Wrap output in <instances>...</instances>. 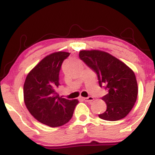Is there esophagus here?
<instances>
[{
  "label": "esophagus",
  "mask_w": 155,
  "mask_h": 155,
  "mask_svg": "<svg viewBox=\"0 0 155 155\" xmlns=\"http://www.w3.org/2000/svg\"><path fill=\"white\" fill-rule=\"evenodd\" d=\"M83 100L85 102H91L94 101V97H83Z\"/></svg>",
  "instance_id": "esophagus-1"
}]
</instances>
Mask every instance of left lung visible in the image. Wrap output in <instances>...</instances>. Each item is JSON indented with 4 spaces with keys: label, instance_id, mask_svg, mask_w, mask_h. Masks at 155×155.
Segmentation results:
<instances>
[{
    "label": "left lung",
    "instance_id": "obj_1",
    "mask_svg": "<svg viewBox=\"0 0 155 155\" xmlns=\"http://www.w3.org/2000/svg\"><path fill=\"white\" fill-rule=\"evenodd\" d=\"M79 58L97 75L100 86L108 94L102 97L107 110L99 117L106 121H118L127 116L134 107L138 86L134 71L112 54L100 50H82Z\"/></svg>",
    "mask_w": 155,
    "mask_h": 155
}]
</instances>
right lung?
<instances>
[{
	"label": "right lung",
	"mask_w": 155,
	"mask_h": 155,
	"mask_svg": "<svg viewBox=\"0 0 155 155\" xmlns=\"http://www.w3.org/2000/svg\"><path fill=\"white\" fill-rule=\"evenodd\" d=\"M69 55L66 51L48 54L29 72L25 81L23 93L28 110L37 121L51 127L67 124L79 103L57 93L61 67Z\"/></svg>",
	"instance_id": "add662e5"
}]
</instances>
